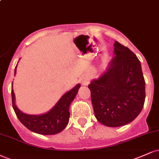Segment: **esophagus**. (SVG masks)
I'll return each mask as SVG.
<instances>
[{
  "label": "esophagus",
  "mask_w": 159,
  "mask_h": 159,
  "mask_svg": "<svg viewBox=\"0 0 159 159\" xmlns=\"http://www.w3.org/2000/svg\"><path fill=\"white\" fill-rule=\"evenodd\" d=\"M89 82V78L87 77H83L81 78V83L83 85H87Z\"/></svg>",
  "instance_id": "1"
}]
</instances>
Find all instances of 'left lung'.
Returning a JSON list of instances; mask_svg holds the SVG:
<instances>
[{
	"mask_svg": "<svg viewBox=\"0 0 159 159\" xmlns=\"http://www.w3.org/2000/svg\"><path fill=\"white\" fill-rule=\"evenodd\" d=\"M115 57L106 72L88 85L95 116L109 127L133 121L145 102V81L138 58L127 47L114 43Z\"/></svg>",
	"mask_w": 159,
	"mask_h": 159,
	"instance_id": "1",
	"label": "left lung"
}]
</instances>
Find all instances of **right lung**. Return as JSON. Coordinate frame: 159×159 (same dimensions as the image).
Wrapping results in <instances>:
<instances>
[{
  "label": "right lung",
  "mask_w": 159,
  "mask_h": 159,
  "mask_svg": "<svg viewBox=\"0 0 159 159\" xmlns=\"http://www.w3.org/2000/svg\"><path fill=\"white\" fill-rule=\"evenodd\" d=\"M16 67L17 65L16 66L15 74L16 72ZM80 87L81 85L78 84L74 88L63 95L55 106L48 112L42 115H28L24 114L16 107L15 104V94L12 90V84L11 94L12 107L20 122L31 132L45 135L57 134L63 131L69 123L70 116L69 109V105L77 95Z\"/></svg>",
  "instance_id": "right-lung-1"
}]
</instances>
